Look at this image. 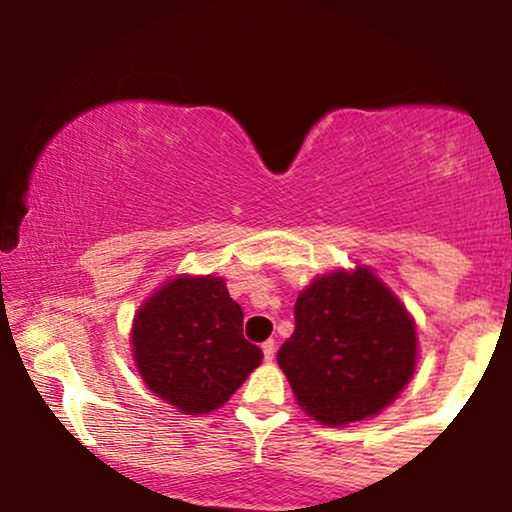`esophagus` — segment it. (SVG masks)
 Masks as SVG:
<instances>
[{
    "instance_id": "esophagus-1",
    "label": "esophagus",
    "mask_w": 512,
    "mask_h": 512,
    "mask_svg": "<svg viewBox=\"0 0 512 512\" xmlns=\"http://www.w3.org/2000/svg\"><path fill=\"white\" fill-rule=\"evenodd\" d=\"M262 354H264V361H272L274 354H276V344H274V339H267V342L262 344Z\"/></svg>"
}]
</instances>
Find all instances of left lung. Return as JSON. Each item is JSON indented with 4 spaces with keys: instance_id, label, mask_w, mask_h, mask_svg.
Listing matches in <instances>:
<instances>
[{
    "instance_id": "left-lung-1",
    "label": "left lung",
    "mask_w": 512,
    "mask_h": 512,
    "mask_svg": "<svg viewBox=\"0 0 512 512\" xmlns=\"http://www.w3.org/2000/svg\"><path fill=\"white\" fill-rule=\"evenodd\" d=\"M296 330L276 361L305 414L346 426L380 414L409 383L416 322L373 269H334L298 293Z\"/></svg>"
}]
</instances>
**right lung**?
Masks as SVG:
<instances>
[{
    "mask_svg": "<svg viewBox=\"0 0 512 512\" xmlns=\"http://www.w3.org/2000/svg\"><path fill=\"white\" fill-rule=\"evenodd\" d=\"M129 342L146 387L182 414L223 407L262 363L260 346L243 337V310L214 274L163 281L134 313Z\"/></svg>",
    "mask_w": 512,
    "mask_h": 512,
    "instance_id": "obj_1",
    "label": "right lung"
}]
</instances>
